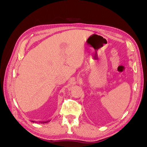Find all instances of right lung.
Here are the masks:
<instances>
[{"mask_svg":"<svg viewBox=\"0 0 147 147\" xmlns=\"http://www.w3.org/2000/svg\"><path fill=\"white\" fill-rule=\"evenodd\" d=\"M32 122H34V121H32ZM48 122H49V121H45V122H40V123H42V124H43V123H48Z\"/></svg>","mask_w":147,"mask_h":147,"instance_id":"obj_1","label":"right lung"}]
</instances>
